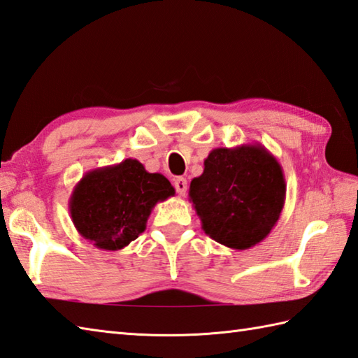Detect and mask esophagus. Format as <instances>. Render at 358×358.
<instances>
[{
	"instance_id": "1",
	"label": "esophagus",
	"mask_w": 358,
	"mask_h": 358,
	"mask_svg": "<svg viewBox=\"0 0 358 358\" xmlns=\"http://www.w3.org/2000/svg\"><path fill=\"white\" fill-rule=\"evenodd\" d=\"M174 188H176V192H178L179 196H185L187 194V189H188L187 179L185 178H176V179H174Z\"/></svg>"
}]
</instances>
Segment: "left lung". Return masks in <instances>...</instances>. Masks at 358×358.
Wrapping results in <instances>:
<instances>
[{"label":"left lung","mask_w":358,"mask_h":358,"mask_svg":"<svg viewBox=\"0 0 358 358\" xmlns=\"http://www.w3.org/2000/svg\"><path fill=\"white\" fill-rule=\"evenodd\" d=\"M188 196L211 239L245 250L261 243L278 222L286 179L278 160L261 143L222 147L210 151Z\"/></svg>","instance_id":"1"}]
</instances>
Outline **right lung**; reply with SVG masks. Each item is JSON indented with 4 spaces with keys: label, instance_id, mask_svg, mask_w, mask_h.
<instances>
[{
    "label": "right lung",
    "instance_id": "add662e5",
    "mask_svg": "<svg viewBox=\"0 0 358 358\" xmlns=\"http://www.w3.org/2000/svg\"><path fill=\"white\" fill-rule=\"evenodd\" d=\"M174 196L164 174L137 159L87 171L74 187L69 213L77 231L97 249L120 250L147 229L157 202Z\"/></svg>",
    "mask_w": 358,
    "mask_h": 358
}]
</instances>
